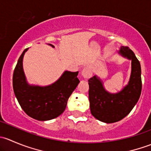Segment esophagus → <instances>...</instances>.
<instances>
[{"instance_id":"esophagus-1","label":"esophagus","mask_w":151,"mask_h":151,"mask_svg":"<svg viewBox=\"0 0 151 151\" xmlns=\"http://www.w3.org/2000/svg\"><path fill=\"white\" fill-rule=\"evenodd\" d=\"M82 75L85 79H89L92 76V71L90 68V67L86 66L82 71Z\"/></svg>"}]
</instances>
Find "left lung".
Segmentation results:
<instances>
[{"instance_id": "1", "label": "left lung", "mask_w": 151, "mask_h": 151, "mask_svg": "<svg viewBox=\"0 0 151 151\" xmlns=\"http://www.w3.org/2000/svg\"><path fill=\"white\" fill-rule=\"evenodd\" d=\"M119 53L132 60V72L128 85L120 92L106 91L97 76L89 79V101L91 112L97 120L106 123L124 118L137 103L142 91L140 63L128 47H121Z\"/></svg>"}]
</instances>
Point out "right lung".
Segmentation results:
<instances>
[{"label": "right lung", "instance_id": "1", "mask_svg": "<svg viewBox=\"0 0 151 151\" xmlns=\"http://www.w3.org/2000/svg\"><path fill=\"white\" fill-rule=\"evenodd\" d=\"M28 49L22 53L14 71L15 96L28 116L42 121L54 119L64 112L68 98L80 83L78 71H64L55 83L48 86L29 85L22 67V59Z\"/></svg>", "mask_w": 151, "mask_h": 151}]
</instances>
